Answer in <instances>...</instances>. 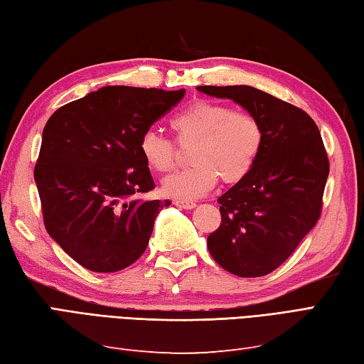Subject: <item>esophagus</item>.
<instances>
[{
    "mask_svg": "<svg viewBox=\"0 0 364 364\" xmlns=\"http://www.w3.org/2000/svg\"><path fill=\"white\" fill-rule=\"evenodd\" d=\"M174 205L179 207V208H185V210H191L196 207V203L193 200H174Z\"/></svg>",
    "mask_w": 364,
    "mask_h": 364,
    "instance_id": "34e87169",
    "label": "esophagus"
}]
</instances>
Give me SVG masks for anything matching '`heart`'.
Segmentation results:
<instances>
[{
    "label": "heart",
    "instance_id": "heart-1",
    "mask_svg": "<svg viewBox=\"0 0 364 364\" xmlns=\"http://www.w3.org/2000/svg\"><path fill=\"white\" fill-rule=\"evenodd\" d=\"M171 129L179 145H193L190 168L168 176L162 183L166 196L179 200L198 199L215 188L219 177L225 183L242 181L252 171L264 146V127L255 114L233 109L225 103L196 100L171 119ZM139 151L156 173L173 170L174 141L145 131Z\"/></svg>",
    "mask_w": 364,
    "mask_h": 364
}]
</instances>
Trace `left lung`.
<instances>
[{"mask_svg":"<svg viewBox=\"0 0 364 364\" xmlns=\"http://www.w3.org/2000/svg\"><path fill=\"white\" fill-rule=\"evenodd\" d=\"M255 114L264 146L252 171L218 199L220 225L207 239L220 267L242 278L269 274L295 252L321 216L329 159L303 109L252 86H198Z\"/></svg>","mask_w":364,"mask_h":364,"instance_id":"obj_1","label":"left lung"}]
</instances>
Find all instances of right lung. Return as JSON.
Listing matches in <instances>:
<instances>
[{"label": "right lung", "mask_w": 364, "mask_h": 364, "mask_svg": "<svg viewBox=\"0 0 364 364\" xmlns=\"http://www.w3.org/2000/svg\"><path fill=\"white\" fill-rule=\"evenodd\" d=\"M183 95L105 86L48 120L33 170L44 227L85 269L119 272L146 250L159 211L171 202L141 198L154 181L139 141Z\"/></svg>", "instance_id": "1"}]
</instances>
